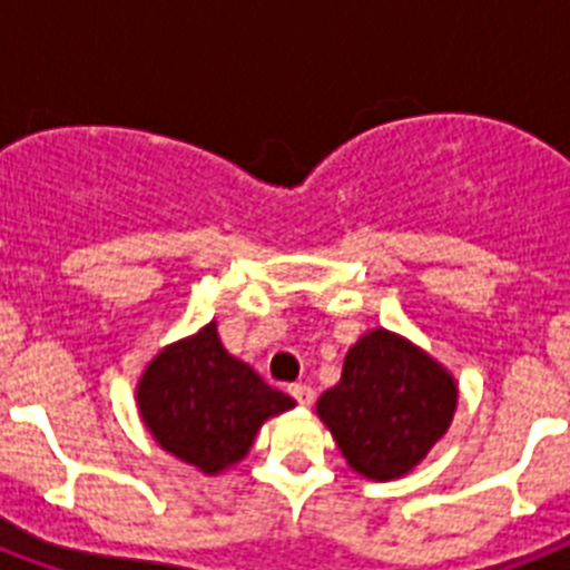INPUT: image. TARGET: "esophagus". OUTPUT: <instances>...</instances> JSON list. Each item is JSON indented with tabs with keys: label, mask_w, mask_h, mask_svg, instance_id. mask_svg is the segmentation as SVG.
<instances>
[{
	"label": "esophagus",
	"mask_w": 570,
	"mask_h": 570,
	"mask_svg": "<svg viewBox=\"0 0 570 570\" xmlns=\"http://www.w3.org/2000/svg\"><path fill=\"white\" fill-rule=\"evenodd\" d=\"M291 396H294V400L299 402L302 407L314 405V400H316L314 387H311V385H302V382H296V385H291Z\"/></svg>",
	"instance_id": "34e87169"
}]
</instances>
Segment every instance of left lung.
Wrapping results in <instances>:
<instances>
[{"label": "left lung", "instance_id": "obj_1", "mask_svg": "<svg viewBox=\"0 0 570 570\" xmlns=\"http://www.w3.org/2000/svg\"><path fill=\"white\" fill-rule=\"evenodd\" d=\"M456 385L425 351L371 331L345 356L342 380L320 396L347 465L367 480H394L431 451L454 420Z\"/></svg>", "mask_w": 570, "mask_h": 570}]
</instances>
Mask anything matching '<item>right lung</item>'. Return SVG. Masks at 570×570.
<instances>
[{
	"mask_svg": "<svg viewBox=\"0 0 570 570\" xmlns=\"http://www.w3.org/2000/svg\"><path fill=\"white\" fill-rule=\"evenodd\" d=\"M136 400L156 442L205 473L239 462L262 422L294 407L288 394L225 351L216 322L159 351Z\"/></svg>",
	"mask_w": 570,
	"mask_h": 570,
	"instance_id": "1",
	"label": "right lung"
}]
</instances>
